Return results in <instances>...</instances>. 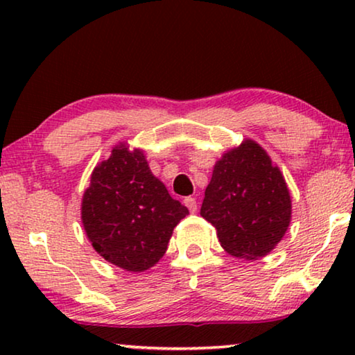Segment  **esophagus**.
I'll use <instances>...</instances> for the list:
<instances>
[{"label": "esophagus", "instance_id": "1", "mask_svg": "<svg viewBox=\"0 0 355 355\" xmlns=\"http://www.w3.org/2000/svg\"><path fill=\"white\" fill-rule=\"evenodd\" d=\"M184 203H186V207L189 208V211H192V213L197 211V198L186 197V198H184Z\"/></svg>", "mask_w": 355, "mask_h": 355}]
</instances>
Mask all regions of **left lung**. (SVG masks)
Returning a JSON list of instances; mask_svg holds the SVG:
<instances>
[{
    "label": "left lung",
    "mask_w": 355,
    "mask_h": 355,
    "mask_svg": "<svg viewBox=\"0 0 355 355\" xmlns=\"http://www.w3.org/2000/svg\"><path fill=\"white\" fill-rule=\"evenodd\" d=\"M200 215L215 226L223 249L255 260L283 239L291 221V196L265 150L247 140L215 164Z\"/></svg>",
    "instance_id": "obj_1"
}]
</instances>
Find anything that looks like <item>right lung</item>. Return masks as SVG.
Masks as SVG:
<instances>
[{"instance_id": "add662e5", "label": "right lung", "mask_w": 355, "mask_h": 355, "mask_svg": "<svg viewBox=\"0 0 355 355\" xmlns=\"http://www.w3.org/2000/svg\"><path fill=\"white\" fill-rule=\"evenodd\" d=\"M189 210L150 173L140 150L116 145L94 169L82 198V223L94 249L125 271L152 268Z\"/></svg>"}]
</instances>
